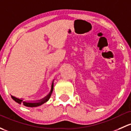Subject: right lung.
<instances>
[{
	"label": "right lung",
	"instance_id": "add662e5",
	"mask_svg": "<svg viewBox=\"0 0 131 131\" xmlns=\"http://www.w3.org/2000/svg\"><path fill=\"white\" fill-rule=\"evenodd\" d=\"M53 86H54V80L53 81V83L51 84V91L49 93V94L46 97H45V98H43L42 99H41L39 100H37V101L35 102H27V101H24L23 99H20L18 98H16V97H14V96L11 95V97L12 99L14 100L15 102H16L17 103H18L19 104H23L24 106H26V107H38V106H39L42 104H45V102L48 101L49 100V98H50L51 95L52 94V92H53Z\"/></svg>",
	"mask_w": 131,
	"mask_h": 131
}]
</instances>
